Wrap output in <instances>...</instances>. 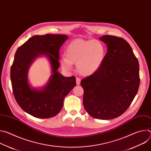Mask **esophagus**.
<instances>
[{"mask_svg": "<svg viewBox=\"0 0 151 151\" xmlns=\"http://www.w3.org/2000/svg\"><path fill=\"white\" fill-rule=\"evenodd\" d=\"M76 84L78 85H80V83H81V79H80V78H78V77H76Z\"/></svg>", "mask_w": 151, "mask_h": 151, "instance_id": "1", "label": "esophagus"}]
</instances>
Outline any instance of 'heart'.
<instances>
[{
	"label": "heart",
	"instance_id": "b5f03b06",
	"mask_svg": "<svg viewBox=\"0 0 151 151\" xmlns=\"http://www.w3.org/2000/svg\"><path fill=\"white\" fill-rule=\"evenodd\" d=\"M66 56L61 58L62 68L72 69V64H76V70L82 76H90L101 65L106 56L104 45L99 40H75L68 45Z\"/></svg>",
	"mask_w": 151,
	"mask_h": 151
}]
</instances>
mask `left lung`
<instances>
[{"instance_id":"obj_1","label":"left lung","mask_w":151,"mask_h":151,"mask_svg":"<svg viewBox=\"0 0 151 151\" xmlns=\"http://www.w3.org/2000/svg\"><path fill=\"white\" fill-rule=\"evenodd\" d=\"M99 39L107 45V52L99 69L81 81L83 104L93 118L111 119L124 113L137 94L139 65L123 38L104 35Z\"/></svg>"}]
</instances>
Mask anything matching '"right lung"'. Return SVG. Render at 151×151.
<instances>
[{
	"instance_id": "right-lung-1",
	"label": "right lung",
	"mask_w": 151,
	"mask_h": 151,
	"mask_svg": "<svg viewBox=\"0 0 151 151\" xmlns=\"http://www.w3.org/2000/svg\"><path fill=\"white\" fill-rule=\"evenodd\" d=\"M68 39L66 35H36L29 39L17 50L11 68V80L14 97L24 112L41 119L57 115L63 101L76 86L74 76L64 77L57 70L60 66L59 50ZM41 55L50 60L53 75L48 84L42 91L32 89L27 73L33 60Z\"/></svg>"
}]
</instances>
